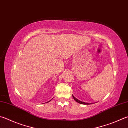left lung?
<instances>
[{"mask_svg":"<svg viewBox=\"0 0 128 128\" xmlns=\"http://www.w3.org/2000/svg\"><path fill=\"white\" fill-rule=\"evenodd\" d=\"M73 98L75 100V101H76V102H77L78 103H80V104H90V103H87V102H82V101H80V100H78V99H76L75 97H74V96H73Z\"/></svg>","mask_w":128,"mask_h":128,"instance_id":"left-lung-1","label":"left lung"}]
</instances>
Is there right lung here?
<instances>
[{
    "label": "right lung",
    "instance_id": "obj_1",
    "mask_svg": "<svg viewBox=\"0 0 128 128\" xmlns=\"http://www.w3.org/2000/svg\"><path fill=\"white\" fill-rule=\"evenodd\" d=\"M50 101H51V100H50ZM48 102H49V101H48Z\"/></svg>",
    "mask_w": 128,
    "mask_h": 128
}]
</instances>
